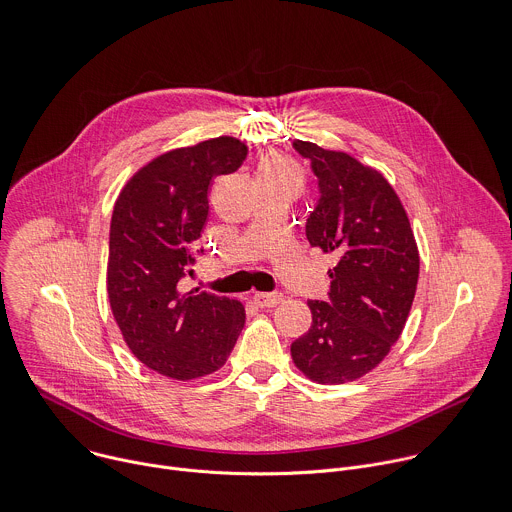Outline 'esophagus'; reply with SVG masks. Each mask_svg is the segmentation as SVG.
I'll return each mask as SVG.
<instances>
[{"instance_id":"34e87169","label":"esophagus","mask_w":512,"mask_h":512,"mask_svg":"<svg viewBox=\"0 0 512 512\" xmlns=\"http://www.w3.org/2000/svg\"><path fill=\"white\" fill-rule=\"evenodd\" d=\"M254 300L258 306H262V309H270V306H276L284 300V294L282 292H256Z\"/></svg>"}]
</instances>
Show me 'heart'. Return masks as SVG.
<instances>
[{"instance_id":"obj_1","label":"heart","mask_w":512,"mask_h":512,"mask_svg":"<svg viewBox=\"0 0 512 512\" xmlns=\"http://www.w3.org/2000/svg\"><path fill=\"white\" fill-rule=\"evenodd\" d=\"M256 177L260 183H292V185H302V171L298 165L280 155V153H266L258 161Z\"/></svg>"}]
</instances>
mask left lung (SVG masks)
I'll use <instances>...</instances> for the list:
<instances>
[{
	"mask_svg": "<svg viewBox=\"0 0 512 512\" xmlns=\"http://www.w3.org/2000/svg\"><path fill=\"white\" fill-rule=\"evenodd\" d=\"M292 147L319 179L306 238L339 260L329 270V300H309L313 325L290 355L311 381L339 385L375 369L399 339L416 296L420 254L397 193L377 169L311 141L296 139Z\"/></svg>",
	"mask_w": 512,
	"mask_h": 512,
	"instance_id": "1",
	"label": "left lung"
}]
</instances>
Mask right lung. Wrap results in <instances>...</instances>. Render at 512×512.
Listing matches in <instances>:
<instances>
[{"instance_id":"add662e5","label":"right lung","mask_w":512,"mask_h":512,"mask_svg":"<svg viewBox=\"0 0 512 512\" xmlns=\"http://www.w3.org/2000/svg\"><path fill=\"white\" fill-rule=\"evenodd\" d=\"M248 147L234 137L167 151L141 167L117 197L107 290L131 353L179 381L218 371L246 323L242 302L193 288V248L208 220L214 177L234 173ZM203 252V250H197Z\"/></svg>"}]
</instances>
